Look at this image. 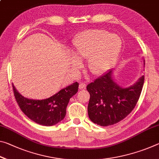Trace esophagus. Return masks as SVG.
<instances>
[{"mask_svg": "<svg viewBox=\"0 0 159 159\" xmlns=\"http://www.w3.org/2000/svg\"><path fill=\"white\" fill-rule=\"evenodd\" d=\"M86 86V84H84V83H80L79 84V89H84Z\"/></svg>", "mask_w": 159, "mask_h": 159, "instance_id": "1", "label": "esophagus"}]
</instances>
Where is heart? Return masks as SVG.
Listing matches in <instances>:
<instances>
[{
  "mask_svg": "<svg viewBox=\"0 0 159 159\" xmlns=\"http://www.w3.org/2000/svg\"><path fill=\"white\" fill-rule=\"evenodd\" d=\"M121 39L105 30H89L77 37L74 42L75 57L82 60L89 57L88 69L93 75L104 74L112 66L121 48ZM80 63L74 60V66Z\"/></svg>",
  "mask_w": 159,
  "mask_h": 159,
  "instance_id": "b5f03b06",
  "label": "heart"
}]
</instances>
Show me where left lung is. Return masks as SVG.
<instances>
[{
	"mask_svg": "<svg viewBox=\"0 0 159 159\" xmlns=\"http://www.w3.org/2000/svg\"><path fill=\"white\" fill-rule=\"evenodd\" d=\"M112 75V70H107L86 87L90 93L89 117L93 123L102 127L120 122L132 111L144 83L142 75L134 85L124 89L116 84Z\"/></svg>",
	"mask_w": 159,
	"mask_h": 159,
	"instance_id": "obj_1",
	"label": "left lung"
}]
</instances>
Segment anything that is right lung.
I'll list each match as a JSON object with an SVG mask.
<instances>
[{
    "mask_svg": "<svg viewBox=\"0 0 159 159\" xmlns=\"http://www.w3.org/2000/svg\"><path fill=\"white\" fill-rule=\"evenodd\" d=\"M16 100L20 108L30 120L43 126H52L66 116L70 98L78 92L79 83L75 82L44 100L28 99L21 95L12 84Z\"/></svg>",
    "mask_w": 159,
    "mask_h": 159,
    "instance_id": "obj_1",
    "label": "right lung"
}]
</instances>
